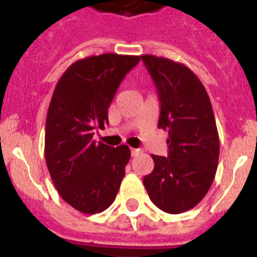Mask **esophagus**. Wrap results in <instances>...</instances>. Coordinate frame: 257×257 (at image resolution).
I'll use <instances>...</instances> for the list:
<instances>
[{"mask_svg": "<svg viewBox=\"0 0 257 257\" xmlns=\"http://www.w3.org/2000/svg\"><path fill=\"white\" fill-rule=\"evenodd\" d=\"M139 153H140V149L131 148V155H132V156H136V155H139Z\"/></svg>", "mask_w": 257, "mask_h": 257, "instance_id": "1", "label": "esophagus"}]
</instances>
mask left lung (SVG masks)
<instances>
[{"label": "left lung", "instance_id": "left-lung-1", "mask_svg": "<svg viewBox=\"0 0 257 257\" xmlns=\"http://www.w3.org/2000/svg\"><path fill=\"white\" fill-rule=\"evenodd\" d=\"M141 60L160 100L157 126L168 132V157L152 155L155 168L143 183L157 208L177 215L209 191L219 161V133L207 90L189 68L152 54Z\"/></svg>", "mask_w": 257, "mask_h": 257}]
</instances>
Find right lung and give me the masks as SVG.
<instances>
[{
	"label": "right lung",
	"mask_w": 257,
	"mask_h": 257,
	"mask_svg": "<svg viewBox=\"0 0 257 257\" xmlns=\"http://www.w3.org/2000/svg\"><path fill=\"white\" fill-rule=\"evenodd\" d=\"M139 56L106 53L78 60L65 70L50 100L45 126V160L56 189L82 213H100L114 201L125 165L126 145L93 140L104 128L117 88Z\"/></svg>",
	"instance_id": "obj_1"
}]
</instances>
